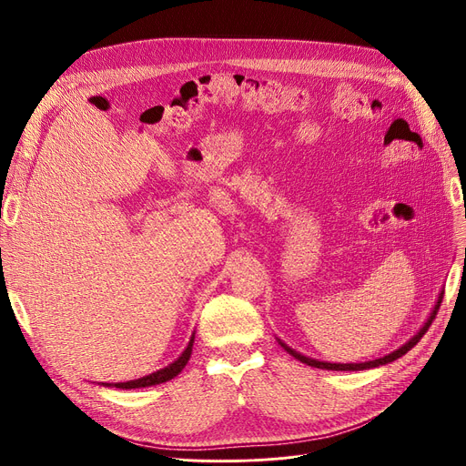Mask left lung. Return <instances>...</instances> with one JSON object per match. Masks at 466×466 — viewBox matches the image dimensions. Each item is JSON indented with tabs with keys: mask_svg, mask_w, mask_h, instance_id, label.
<instances>
[{
	"mask_svg": "<svg viewBox=\"0 0 466 466\" xmlns=\"http://www.w3.org/2000/svg\"><path fill=\"white\" fill-rule=\"evenodd\" d=\"M441 299H443V293H440L438 295V302L434 305V310L431 312V316H429V319L424 321V326L419 329V333L417 335H413L406 345H401L398 350H394V352H390V354H387V356H382V358H377V360H371V361H360V363H329V361H318V360H312V358H309V356H302V354H299L297 350H293V349H289L286 342H281L279 339H278V342L279 345L286 349L295 360H299V361H302V363H307V366H312V368H319V370H331V371H363V370H371V368H379V366H384V363H390V361H394V360H398L400 356H403L406 354L408 350H411L417 342L420 340V337L429 331V328H431V323L434 321V318H436V314H438V309H440V305H441Z\"/></svg>",
	"mask_w": 466,
	"mask_h": 466,
	"instance_id": "8db88e82",
	"label": "left lung"
}]
</instances>
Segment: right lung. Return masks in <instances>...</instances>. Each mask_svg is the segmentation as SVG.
<instances>
[{
	"mask_svg": "<svg viewBox=\"0 0 466 466\" xmlns=\"http://www.w3.org/2000/svg\"><path fill=\"white\" fill-rule=\"evenodd\" d=\"M192 345H194V335L188 342V347L185 349V352L180 354L173 363H169L167 368L159 370V371H154L147 377H140V379H135V380H127V382H116V384H105V387H116V389H145V387H154V384H161L166 380H171L173 377H177L180 371L185 370V366L190 360V354H192Z\"/></svg>",
	"mask_w": 466,
	"mask_h": 466,
	"instance_id": "add662e5",
	"label": "right lung"
}]
</instances>
